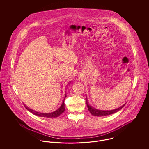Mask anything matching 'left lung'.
<instances>
[{
	"label": "left lung",
	"mask_w": 149,
	"mask_h": 149,
	"mask_svg": "<svg viewBox=\"0 0 149 149\" xmlns=\"http://www.w3.org/2000/svg\"><path fill=\"white\" fill-rule=\"evenodd\" d=\"M86 103L88 110L90 112V113L92 114V115H93V116H98V117L105 116H108V115H110V114L118 112V111H120V109H122L125 105V104L122 106L118 108L115 109L114 110H111V111H100V110H98V109L93 108V107L91 106L88 104V102L87 101L86 98Z\"/></svg>",
	"instance_id": "8db88e82"
}]
</instances>
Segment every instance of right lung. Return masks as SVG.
Returning a JSON list of instances; mask_svg holds the SVG:
<instances>
[{
	"label": "right lung",
	"instance_id": "right-lung-1",
	"mask_svg": "<svg viewBox=\"0 0 149 149\" xmlns=\"http://www.w3.org/2000/svg\"><path fill=\"white\" fill-rule=\"evenodd\" d=\"M66 97V93L65 94V96L63 102L62 104L61 105V106L60 107V108L58 109H57L56 111H55L53 112H51L50 113H39V112H36V111L32 110L31 109H29L27 107H26L25 106H24L30 112H31L32 113L35 114L36 116H37L38 117H45V118H56V117H58L60 114L64 113V111H65V103H64V102H65V99Z\"/></svg>",
	"mask_w": 149,
	"mask_h": 149
}]
</instances>
